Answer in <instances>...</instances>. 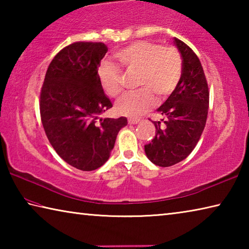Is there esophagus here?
Returning a JSON list of instances; mask_svg holds the SVG:
<instances>
[{
	"label": "esophagus",
	"mask_w": 249,
	"mask_h": 249,
	"mask_svg": "<svg viewBox=\"0 0 249 249\" xmlns=\"http://www.w3.org/2000/svg\"><path fill=\"white\" fill-rule=\"evenodd\" d=\"M140 120H137V119H128V124H130V125H135V124H138L140 123Z\"/></svg>",
	"instance_id": "obj_1"
}]
</instances>
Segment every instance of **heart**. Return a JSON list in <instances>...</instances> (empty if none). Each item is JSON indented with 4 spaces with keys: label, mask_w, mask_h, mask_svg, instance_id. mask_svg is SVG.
Returning <instances> with one entry per match:
<instances>
[{
    "label": "heart",
    "mask_w": 249,
    "mask_h": 249,
    "mask_svg": "<svg viewBox=\"0 0 249 249\" xmlns=\"http://www.w3.org/2000/svg\"><path fill=\"white\" fill-rule=\"evenodd\" d=\"M116 57L129 70L140 71L137 86L144 87L125 94L116 104L117 112L136 117L149 109L155 102L153 90L158 96H166L174 91L182 73L179 53L172 47H162L149 41H136L117 52ZM98 75L108 95L119 96L123 92L122 71L116 66L104 62Z\"/></svg>",
    "instance_id": "heart-1"
}]
</instances>
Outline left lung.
Listing matches in <instances>:
<instances>
[{"label":"left lung","mask_w":249,"mask_h":249,"mask_svg":"<svg viewBox=\"0 0 249 249\" xmlns=\"http://www.w3.org/2000/svg\"><path fill=\"white\" fill-rule=\"evenodd\" d=\"M174 44L182 58L180 81L169 98L157 111L165 119L163 126L154 122L156 136L145 145V154L159 167L182 161L199 142L206 123L209 88L202 65L193 50L178 38Z\"/></svg>","instance_id":"1"}]
</instances>
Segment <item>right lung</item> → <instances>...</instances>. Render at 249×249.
Masks as SVG:
<instances>
[{
    "instance_id": "add662e5",
    "label": "right lung",
    "mask_w": 249,
    "mask_h": 249,
    "mask_svg": "<svg viewBox=\"0 0 249 249\" xmlns=\"http://www.w3.org/2000/svg\"><path fill=\"white\" fill-rule=\"evenodd\" d=\"M103 43L79 41L60 50L47 69L40 93V117L50 144L70 166L95 170L107 161L127 119H102L111 108L99 79Z\"/></svg>"
}]
</instances>
